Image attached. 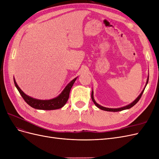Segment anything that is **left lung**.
<instances>
[{
  "label": "left lung",
  "instance_id": "1",
  "mask_svg": "<svg viewBox=\"0 0 159 159\" xmlns=\"http://www.w3.org/2000/svg\"><path fill=\"white\" fill-rule=\"evenodd\" d=\"M148 79H147V81L146 85H147V84H148ZM144 90H145V89H143V91L141 92V93L139 95V97H138L135 100H134L133 103H131V104H129V105H126V106H125V107H120V108H117V109H111V108L104 107H103V106H101L100 105L98 104L97 103L95 102V101L94 100V98H93V91H92V92H91V99H92L93 102L94 103V104L96 105V106H97L98 108H99L100 109L103 110V111H113V112L120 111H123V110H125V109H130L131 107H133L134 105H135V104L139 102V99H141V96H142V95H143V93Z\"/></svg>",
  "mask_w": 159,
  "mask_h": 159
}]
</instances>
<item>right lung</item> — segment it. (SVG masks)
<instances>
[{"label": "right lung", "mask_w": 159, "mask_h": 159, "mask_svg": "<svg viewBox=\"0 0 159 159\" xmlns=\"http://www.w3.org/2000/svg\"><path fill=\"white\" fill-rule=\"evenodd\" d=\"M76 78L74 79L71 81L68 84L65 89L63 90V91L60 94L57 98H54L50 100H40L34 99L30 96H28L26 95L23 91L20 89V88L18 87L16 81L14 79V85H15L16 88L18 90L19 93L21 95L24 100L31 106L32 107L37 109H42V110H54V109H57L61 108L64 105L68 102L69 95H70V91L71 90V88L73 86L75 81L76 80Z\"/></svg>", "instance_id": "add662e5"}]
</instances>
